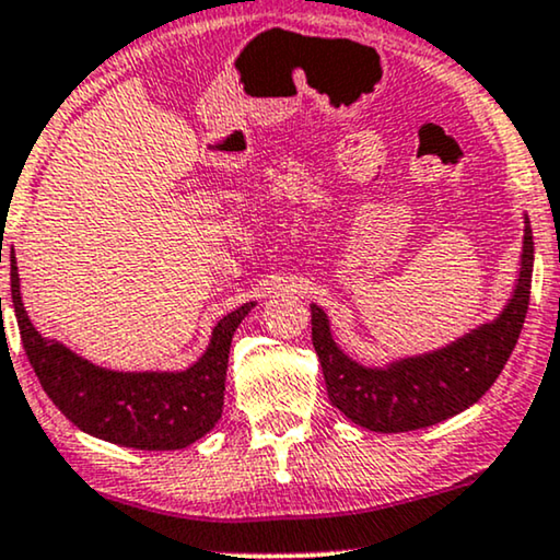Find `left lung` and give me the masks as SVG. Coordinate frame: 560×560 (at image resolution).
Wrapping results in <instances>:
<instances>
[{
	"instance_id": "1",
	"label": "left lung",
	"mask_w": 560,
	"mask_h": 560,
	"mask_svg": "<svg viewBox=\"0 0 560 560\" xmlns=\"http://www.w3.org/2000/svg\"><path fill=\"white\" fill-rule=\"evenodd\" d=\"M533 230L525 218L523 258L514 292L497 319L451 346L399 358L386 366H361L332 340L330 319L312 304V346L323 366L327 397L348 420L374 432L430 428L476 405L502 374L523 330L533 281Z\"/></svg>"
}]
</instances>
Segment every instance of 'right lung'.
I'll use <instances>...</instances> for the list:
<instances>
[{
	"label": "right lung",
	"instance_id": "right-lung-1",
	"mask_svg": "<svg viewBox=\"0 0 560 560\" xmlns=\"http://www.w3.org/2000/svg\"><path fill=\"white\" fill-rule=\"evenodd\" d=\"M12 307L37 382L50 401L89 435L138 451H178L222 417L230 342L256 307L248 302L214 325L210 346L184 371H112L94 366L58 340L43 338L20 296L12 253Z\"/></svg>",
	"mask_w": 560,
	"mask_h": 560
}]
</instances>
